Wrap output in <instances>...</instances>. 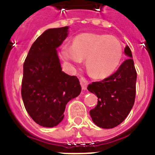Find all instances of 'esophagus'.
<instances>
[{
	"label": "esophagus",
	"instance_id": "34e87169",
	"mask_svg": "<svg viewBox=\"0 0 155 155\" xmlns=\"http://www.w3.org/2000/svg\"><path fill=\"white\" fill-rule=\"evenodd\" d=\"M80 83H81V85L82 89L83 90H86L87 89V84H88V82H87V79L84 77H81L80 79Z\"/></svg>",
	"mask_w": 155,
	"mask_h": 155
}]
</instances>
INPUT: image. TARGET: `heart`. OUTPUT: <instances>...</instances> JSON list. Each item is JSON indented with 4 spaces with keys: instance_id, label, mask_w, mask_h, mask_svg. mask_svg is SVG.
Returning <instances> with one entry per match:
<instances>
[{
    "instance_id": "b5f03b06",
    "label": "heart",
    "mask_w": 155,
    "mask_h": 155,
    "mask_svg": "<svg viewBox=\"0 0 155 155\" xmlns=\"http://www.w3.org/2000/svg\"><path fill=\"white\" fill-rule=\"evenodd\" d=\"M61 57L71 66L79 65L85 59L88 74L94 78H103L113 73L120 64L123 46L113 35L84 32L75 37L72 46H63Z\"/></svg>"
}]
</instances>
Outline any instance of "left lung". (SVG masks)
Segmentation results:
<instances>
[{"mask_svg": "<svg viewBox=\"0 0 155 155\" xmlns=\"http://www.w3.org/2000/svg\"><path fill=\"white\" fill-rule=\"evenodd\" d=\"M124 53L129 58L113 74L87 86V90L98 97V104L90 110V116L94 124L101 128L111 129L120 125L135 102L137 71L128 46Z\"/></svg>", "mask_w": 155, "mask_h": 155, "instance_id": "obj_1", "label": "left lung"}]
</instances>
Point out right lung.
<instances>
[{"label":"right lung","instance_id":"add662e5","mask_svg":"<svg viewBox=\"0 0 155 155\" xmlns=\"http://www.w3.org/2000/svg\"><path fill=\"white\" fill-rule=\"evenodd\" d=\"M68 26L47 29L30 48L23 64L21 97L31 118L44 127L63 120L66 105L81 91L78 78L62 71L57 48L68 35Z\"/></svg>","mask_w":155,"mask_h":155}]
</instances>
